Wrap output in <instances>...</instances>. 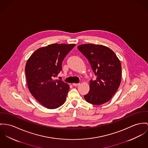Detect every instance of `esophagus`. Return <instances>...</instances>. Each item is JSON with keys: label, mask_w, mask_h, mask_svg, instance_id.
<instances>
[{"label": "esophagus", "mask_w": 148, "mask_h": 148, "mask_svg": "<svg viewBox=\"0 0 148 148\" xmlns=\"http://www.w3.org/2000/svg\"><path fill=\"white\" fill-rule=\"evenodd\" d=\"M79 84L80 83H73V85L74 86H79Z\"/></svg>", "instance_id": "34e87169"}]
</instances>
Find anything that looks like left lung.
I'll list each match as a JSON object with an SVG mask.
<instances>
[{
	"label": "left lung",
	"instance_id": "left-lung-1",
	"mask_svg": "<svg viewBox=\"0 0 148 148\" xmlns=\"http://www.w3.org/2000/svg\"><path fill=\"white\" fill-rule=\"evenodd\" d=\"M78 49L87 58L96 77L90 82V91L84 96L86 101L97 105L109 101L121 84L120 61L114 52L105 46L86 44L78 46Z\"/></svg>",
	"mask_w": 148,
	"mask_h": 148
}]
</instances>
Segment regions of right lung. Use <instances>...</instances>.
<instances>
[{"label":"right lung","mask_w":148,"mask_h":148,"mask_svg":"<svg viewBox=\"0 0 148 148\" xmlns=\"http://www.w3.org/2000/svg\"><path fill=\"white\" fill-rule=\"evenodd\" d=\"M75 45L52 44L36 50L27 60L25 74L29 90L34 98L48 109L64 104L69 86L56 79L62 62Z\"/></svg>","instance_id":"obj_1"}]
</instances>
